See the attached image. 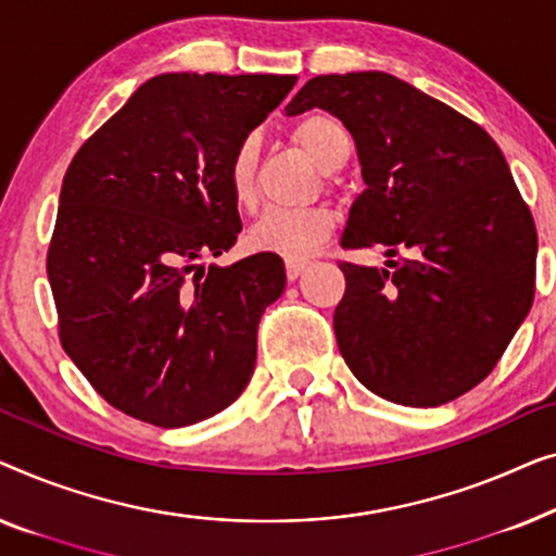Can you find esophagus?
I'll return each instance as SVG.
<instances>
[{"label": "esophagus", "mask_w": 556, "mask_h": 556, "mask_svg": "<svg viewBox=\"0 0 556 556\" xmlns=\"http://www.w3.org/2000/svg\"><path fill=\"white\" fill-rule=\"evenodd\" d=\"M307 267V260H287V279L294 281Z\"/></svg>", "instance_id": "obj_1"}]
</instances>
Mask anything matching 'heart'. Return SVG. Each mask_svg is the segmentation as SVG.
Returning <instances> with one entry per match:
<instances>
[{"label":"heart","instance_id":"obj_1","mask_svg":"<svg viewBox=\"0 0 556 556\" xmlns=\"http://www.w3.org/2000/svg\"><path fill=\"white\" fill-rule=\"evenodd\" d=\"M294 143L325 170H338L353 153V138L345 125L325 113H312L292 128ZM260 174V138L244 136L233 146L226 163V184L237 206L249 208L256 201ZM334 229V214L327 206L267 208L247 233V247L260 254L302 260Z\"/></svg>","mask_w":556,"mask_h":556}]
</instances>
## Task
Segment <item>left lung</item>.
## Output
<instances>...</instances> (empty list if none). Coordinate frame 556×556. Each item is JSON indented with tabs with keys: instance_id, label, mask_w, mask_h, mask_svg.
Listing matches in <instances>:
<instances>
[{
	"instance_id": "left-lung-1",
	"label": "left lung",
	"mask_w": 556,
	"mask_h": 556,
	"mask_svg": "<svg viewBox=\"0 0 556 556\" xmlns=\"http://www.w3.org/2000/svg\"><path fill=\"white\" fill-rule=\"evenodd\" d=\"M309 108L338 115L363 166L342 249L390 256L386 269L340 262V353L390 403L456 401L494 370L534 302L536 226L504 153L388 73L312 77L287 115Z\"/></svg>"
}]
</instances>
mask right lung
Instances as JSON below:
<instances>
[{
    "mask_svg": "<svg viewBox=\"0 0 556 556\" xmlns=\"http://www.w3.org/2000/svg\"><path fill=\"white\" fill-rule=\"evenodd\" d=\"M294 75L166 73L140 85L80 146L47 249L62 350L98 395L159 428L237 401L256 327L285 292L277 254L203 267L237 244L226 184L233 146Z\"/></svg>",
    "mask_w": 556,
    "mask_h": 556,
    "instance_id": "add662e5",
    "label": "right lung"
}]
</instances>
